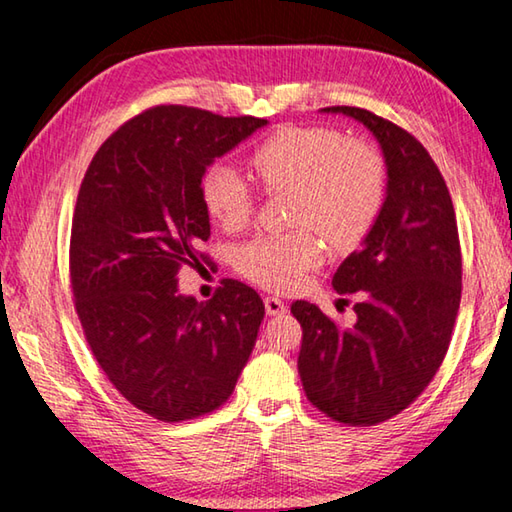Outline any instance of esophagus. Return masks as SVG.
I'll return each mask as SVG.
<instances>
[{
	"instance_id": "1",
	"label": "esophagus",
	"mask_w": 512,
	"mask_h": 512,
	"mask_svg": "<svg viewBox=\"0 0 512 512\" xmlns=\"http://www.w3.org/2000/svg\"><path fill=\"white\" fill-rule=\"evenodd\" d=\"M264 307H266V314L268 316H282L284 311H287V305H284V300L275 298V296L264 298Z\"/></svg>"
}]
</instances>
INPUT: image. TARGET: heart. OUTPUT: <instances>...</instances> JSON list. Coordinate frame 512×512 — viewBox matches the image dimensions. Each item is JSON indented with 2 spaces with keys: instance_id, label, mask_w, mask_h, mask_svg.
I'll return each instance as SVG.
<instances>
[{
  "instance_id": "obj_1",
  "label": "heart",
  "mask_w": 512,
  "mask_h": 512,
  "mask_svg": "<svg viewBox=\"0 0 512 512\" xmlns=\"http://www.w3.org/2000/svg\"><path fill=\"white\" fill-rule=\"evenodd\" d=\"M250 167L268 192L291 189V223L307 228L262 232L235 253L237 271L259 287L289 291L323 259L318 230L329 244L352 246L366 235L384 203V164L370 146L343 142L329 128L287 126L250 155ZM201 201L214 223L239 230L253 210V194L232 164L203 173Z\"/></svg>"
}]
</instances>
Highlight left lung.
<instances>
[{"mask_svg": "<svg viewBox=\"0 0 512 512\" xmlns=\"http://www.w3.org/2000/svg\"><path fill=\"white\" fill-rule=\"evenodd\" d=\"M359 121L386 164V194L361 248L332 277L336 293H359L357 323L339 327L307 300L298 372L309 402L343 424L384 422L436 375L461 305V246L452 196L427 149L368 110L334 106Z\"/></svg>", "mask_w": 512, "mask_h": 512, "instance_id": "8db88e82", "label": "left lung"}]
</instances>
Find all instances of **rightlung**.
<instances>
[{
  "label": "right lung",
  "instance_id": "right-lung-1",
  "mask_svg": "<svg viewBox=\"0 0 512 512\" xmlns=\"http://www.w3.org/2000/svg\"><path fill=\"white\" fill-rule=\"evenodd\" d=\"M266 124L158 106L112 133L85 171L69 244L76 314L112 386L155 420L219 409L255 348L257 291L225 280L198 302L178 271L210 237L203 173Z\"/></svg>",
  "mask_w": 512,
  "mask_h": 512
}]
</instances>
